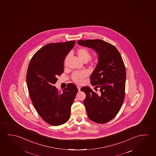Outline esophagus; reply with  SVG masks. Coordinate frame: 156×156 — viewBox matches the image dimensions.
<instances>
[{"instance_id": "34e87169", "label": "esophagus", "mask_w": 156, "mask_h": 156, "mask_svg": "<svg viewBox=\"0 0 156 156\" xmlns=\"http://www.w3.org/2000/svg\"><path fill=\"white\" fill-rule=\"evenodd\" d=\"M77 89H78V91H80V87H79V86H77Z\"/></svg>"}]
</instances>
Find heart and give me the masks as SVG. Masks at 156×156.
I'll list each match as a JSON object with an SVG mask.
<instances>
[{
    "instance_id": "b5f03b06",
    "label": "heart",
    "mask_w": 156,
    "mask_h": 156,
    "mask_svg": "<svg viewBox=\"0 0 156 156\" xmlns=\"http://www.w3.org/2000/svg\"><path fill=\"white\" fill-rule=\"evenodd\" d=\"M77 55L79 56L80 59L84 62H87L91 58V53L90 51L85 48H82L78 49L77 51ZM69 57V55L66 56L64 59V64L66 65L67 60ZM97 62L96 59H91L90 63L91 64H94ZM89 76V73L87 71H75L72 73L71 79L72 80L77 84H82L85 79Z\"/></svg>"
}]
</instances>
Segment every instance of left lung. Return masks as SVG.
<instances>
[{"mask_svg":"<svg viewBox=\"0 0 156 156\" xmlns=\"http://www.w3.org/2000/svg\"><path fill=\"white\" fill-rule=\"evenodd\" d=\"M77 43L92 48L98 56V62L90 76L92 85L99 87L98 94L88 87L81 89L86 94L84 103L88 117L99 124L108 122L117 115L124 101L126 69L122 58L115 46L103 40Z\"/></svg>","mask_w":156,"mask_h":156,"instance_id":"left-lung-1","label":"left lung"}]
</instances>
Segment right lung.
<instances>
[{"label":"right lung","instance_id":"obj_1","mask_svg":"<svg viewBox=\"0 0 156 156\" xmlns=\"http://www.w3.org/2000/svg\"><path fill=\"white\" fill-rule=\"evenodd\" d=\"M75 41L50 43L39 49L29 63L27 82L32 102L45 122L53 126L67 122L78 89L74 84L59 91L54 84L64 72V62Z\"/></svg>","mask_w":156,"mask_h":156}]
</instances>
